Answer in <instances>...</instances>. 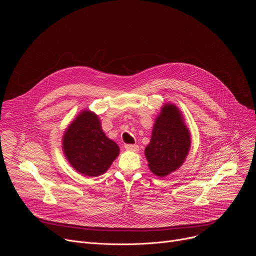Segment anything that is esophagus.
Here are the masks:
<instances>
[{
	"label": "esophagus",
	"mask_w": 256,
	"mask_h": 256,
	"mask_svg": "<svg viewBox=\"0 0 256 256\" xmlns=\"http://www.w3.org/2000/svg\"><path fill=\"white\" fill-rule=\"evenodd\" d=\"M124 148L128 151H132V152H136L138 151V144H128L124 146Z\"/></svg>",
	"instance_id": "1"
}]
</instances>
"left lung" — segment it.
Here are the masks:
<instances>
[{
  "label": "left lung",
  "instance_id": "obj_1",
  "mask_svg": "<svg viewBox=\"0 0 256 256\" xmlns=\"http://www.w3.org/2000/svg\"><path fill=\"white\" fill-rule=\"evenodd\" d=\"M190 134L177 106L165 104L153 126L144 149L150 170L164 177L184 164L190 148Z\"/></svg>",
  "mask_w": 256,
  "mask_h": 256
}]
</instances>
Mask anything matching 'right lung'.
I'll use <instances>...</instances> for the list:
<instances>
[{"label":"right lung","instance_id":"right-lung-1","mask_svg":"<svg viewBox=\"0 0 256 256\" xmlns=\"http://www.w3.org/2000/svg\"><path fill=\"white\" fill-rule=\"evenodd\" d=\"M62 149L72 167L89 177L106 172L120 154L116 142L105 136L99 118L90 110H83L68 126Z\"/></svg>","mask_w":256,"mask_h":256}]
</instances>
